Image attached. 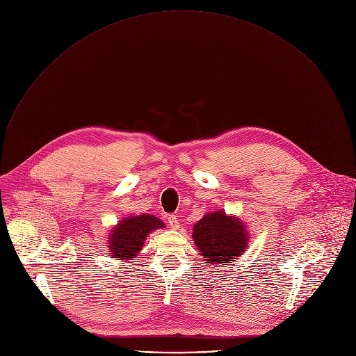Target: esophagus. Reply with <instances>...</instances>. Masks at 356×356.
Wrapping results in <instances>:
<instances>
[{"instance_id": "34e87169", "label": "esophagus", "mask_w": 356, "mask_h": 356, "mask_svg": "<svg viewBox=\"0 0 356 356\" xmlns=\"http://www.w3.org/2000/svg\"><path fill=\"white\" fill-rule=\"evenodd\" d=\"M167 221H168V225L172 228V229H177L179 227V222H178V218L175 215H167Z\"/></svg>"}]
</instances>
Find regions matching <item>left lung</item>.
Wrapping results in <instances>:
<instances>
[{"mask_svg": "<svg viewBox=\"0 0 356 356\" xmlns=\"http://www.w3.org/2000/svg\"><path fill=\"white\" fill-rule=\"evenodd\" d=\"M194 242L207 264H222L236 259L247 248L248 236L243 224L225 212L205 215L194 225Z\"/></svg>", "mask_w": 356, "mask_h": 356, "instance_id": "1", "label": "left lung"}]
</instances>
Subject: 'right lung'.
Segmentation results:
<instances>
[{
  "mask_svg": "<svg viewBox=\"0 0 356 356\" xmlns=\"http://www.w3.org/2000/svg\"><path fill=\"white\" fill-rule=\"evenodd\" d=\"M158 228H163V222L154 215L127 218L113 229L108 252H111V258L131 259L143 250L147 235Z\"/></svg>",
  "mask_w": 356,
  "mask_h": 356,
  "instance_id": "1",
  "label": "right lung"
}]
</instances>
